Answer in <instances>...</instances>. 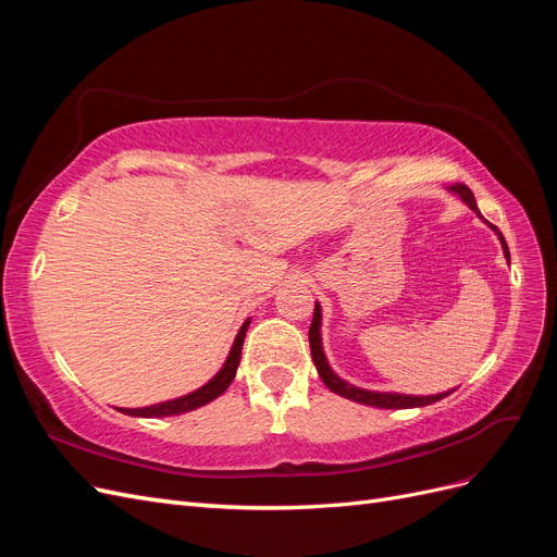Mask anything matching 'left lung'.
Returning a JSON list of instances; mask_svg holds the SVG:
<instances>
[{"label":"left lung","instance_id":"8db88e82","mask_svg":"<svg viewBox=\"0 0 557 557\" xmlns=\"http://www.w3.org/2000/svg\"><path fill=\"white\" fill-rule=\"evenodd\" d=\"M448 190L458 195L471 211H476V215H481V211H479V207H476L474 193H471L465 183H455V185H450ZM491 227L497 232V237H499V242H502L504 256H507V260H509V246H507V242H504L502 232H499L495 225H491ZM309 344H311L313 364H315V369H318L320 379H323V383L330 387V391L336 393V395L346 397V399L367 404V407H376V409H413V407H428V404L440 401V399H444V397H448V395L453 393V391H448V393L425 395V397H423V395H399V393H374V391H362V387L350 385L348 381L336 376V374L332 372V367L327 364V358H325V352H323V342H320V305H318V301H315L313 320H311V327H309Z\"/></svg>","mask_w":557,"mask_h":557}]
</instances>
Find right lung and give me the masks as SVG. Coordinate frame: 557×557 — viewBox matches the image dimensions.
Listing matches in <instances>:
<instances>
[{
	"instance_id": "add662e5",
	"label": "right lung",
	"mask_w": 557,
	"mask_h": 557,
	"mask_svg": "<svg viewBox=\"0 0 557 557\" xmlns=\"http://www.w3.org/2000/svg\"><path fill=\"white\" fill-rule=\"evenodd\" d=\"M248 323L250 320H246V323L242 325L237 339H234V346L230 350V356L223 364L221 372H218L207 385H201L199 391L190 393V395H183L178 399H170V401H160V404H153V407H144V409H117L123 411L127 416H141V418H164V416H178V413H185V411H193L197 407H205V404H209L211 399L221 397L230 383L234 381V374H237V367H239V360H242V346H244V336H246V330H248Z\"/></svg>"
}]
</instances>
